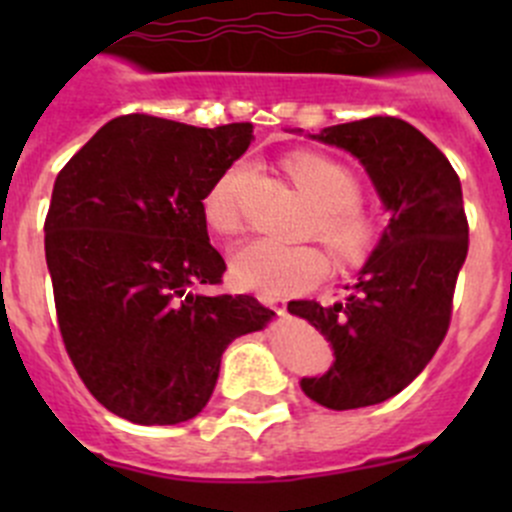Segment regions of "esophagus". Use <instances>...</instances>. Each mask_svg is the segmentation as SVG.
Instances as JSON below:
<instances>
[{
  "instance_id": "1",
  "label": "esophagus",
  "mask_w": 512,
  "mask_h": 512,
  "mask_svg": "<svg viewBox=\"0 0 512 512\" xmlns=\"http://www.w3.org/2000/svg\"><path fill=\"white\" fill-rule=\"evenodd\" d=\"M260 299H262V302L267 304V307L275 309L277 314H282V317H285V314H287V309H285V299H282L280 294H262Z\"/></svg>"
}]
</instances>
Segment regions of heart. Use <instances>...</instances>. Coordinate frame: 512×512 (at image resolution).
Returning <instances> with one entry per match:
<instances>
[{
	"mask_svg": "<svg viewBox=\"0 0 512 512\" xmlns=\"http://www.w3.org/2000/svg\"><path fill=\"white\" fill-rule=\"evenodd\" d=\"M282 168L314 205L307 235L317 237L339 265L356 267L371 257L381 237L374 210L359 200L361 183L347 163L314 151H294ZM255 185V168L235 160L213 180L203 198V215L220 235H240L245 205ZM329 275V262L317 245H282L252 240L232 257V277L257 292L289 294L317 287Z\"/></svg>",
	"mask_w": 512,
	"mask_h": 512,
	"instance_id": "obj_1",
	"label": "heart"
}]
</instances>
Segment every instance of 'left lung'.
<instances>
[{
  "instance_id": "obj_1",
  "label": "left lung",
  "mask_w": 512,
  "mask_h": 512,
  "mask_svg": "<svg viewBox=\"0 0 512 512\" xmlns=\"http://www.w3.org/2000/svg\"><path fill=\"white\" fill-rule=\"evenodd\" d=\"M314 138L359 158L391 210L347 297L287 307L337 356L324 376L302 379L304 394L334 411L361 409L406 389L441 347L468 255V218L456 170L411 123L371 116Z\"/></svg>"
}]
</instances>
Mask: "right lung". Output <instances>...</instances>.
<instances>
[{"instance_id": "add662e5", "label": "right lung", "mask_w": 512, "mask_h": 512, "mask_svg": "<svg viewBox=\"0 0 512 512\" xmlns=\"http://www.w3.org/2000/svg\"><path fill=\"white\" fill-rule=\"evenodd\" d=\"M252 123L195 128L128 113L59 170L44 220L66 354L111 414L141 426L198 416L232 339L275 312L250 294H203L227 270L203 198L247 151Z\"/></svg>"}]
</instances>
